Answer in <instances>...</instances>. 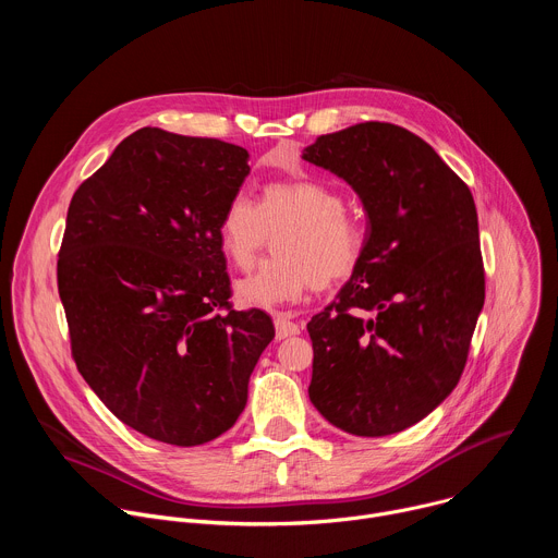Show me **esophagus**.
I'll list each match as a JSON object with an SVG mask.
<instances>
[{"instance_id":"esophagus-1","label":"esophagus","mask_w":558,"mask_h":558,"mask_svg":"<svg viewBox=\"0 0 558 558\" xmlns=\"http://www.w3.org/2000/svg\"><path fill=\"white\" fill-rule=\"evenodd\" d=\"M274 325H276V338L284 340L291 336L300 333V327L291 320V315L287 313H274Z\"/></svg>"}]
</instances>
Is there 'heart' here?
I'll list each match as a JSON object with an SVG mask.
<instances>
[{"mask_svg":"<svg viewBox=\"0 0 558 558\" xmlns=\"http://www.w3.org/2000/svg\"><path fill=\"white\" fill-rule=\"evenodd\" d=\"M344 209V196L315 179L267 183L260 203L231 196L216 233L235 269H250L269 231L282 229L274 245L278 256L235 284L238 302L271 308L300 300L313 287L329 289L351 278L364 254V229Z\"/></svg>","mask_w":558,"mask_h":558,"instance_id":"1","label":"heart"}]
</instances>
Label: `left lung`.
<instances>
[{"label": "left lung", "instance_id": "8db88e82", "mask_svg": "<svg viewBox=\"0 0 558 558\" xmlns=\"http://www.w3.org/2000/svg\"><path fill=\"white\" fill-rule=\"evenodd\" d=\"M302 158L344 179L368 216L357 269L306 325L308 397L344 433H400L452 392L484 308L472 194L424 138L392 123L323 134Z\"/></svg>", "mask_w": 558, "mask_h": 558}]
</instances>
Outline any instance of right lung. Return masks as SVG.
<instances>
[{
	"label": "right lung",
	"instance_id": "obj_1",
	"mask_svg": "<svg viewBox=\"0 0 558 558\" xmlns=\"http://www.w3.org/2000/svg\"><path fill=\"white\" fill-rule=\"evenodd\" d=\"M250 151L141 128L74 192L57 260L72 357L125 426L201 446L247 404L274 340L260 308H231L218 218Z\"/></svg>",
	"mask_w": 558,
	"mask_h": 558
}]
</instances>
